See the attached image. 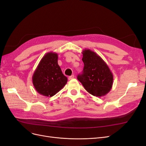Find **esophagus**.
I'll return each instance as SVG.
<instances>
[{"label":"esophagus","instance_id":"1","mask_svg":"<svg viewBox=\"0 0 146 146\" xmlns=\"http://www.w3.org/2000/svg\"><path fill=\"white\" fill-rule=\"evenodd\" d=\"M74 75H72V76H69V77H68V79H69V80H71V79H73V78H74Z\"/></svg>","mask_w":146,"mask_h":146}]
</instances>
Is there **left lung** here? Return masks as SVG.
I'll list each match as a JSON object with an SVG mask.
<instances>
[{
    "label": "left lung",
    "instance_id": "left-lung-1",
    "mask_svg": "<svg viewBox=\"0 0 146 146\" xmlns=\"http://www.w3.org/2000/svg\"><path fill=\"white\" fill-rule=\"evenodd\" d=\"M82 53L84 67L78 79L91 95L97 97L105 96L110 91L113 81L109 67L94 51L85 49Z\"/></svg>",
    "mask_w": 146,
    "mask_h": 146
}]
</instances>
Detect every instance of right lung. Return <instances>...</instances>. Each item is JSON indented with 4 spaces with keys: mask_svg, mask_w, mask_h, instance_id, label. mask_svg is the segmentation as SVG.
<instances>
[{
    "mask_svg": "<svg viewBox=\"0 0 146 146\" xmlns=\"http://www.w3.org/2000/svg\"><path fill=\"white\" fill-rule=\"evenodd\" d=\"M58 54L46 53L42 58L32 77L36 90L40 95L51 97L62 89L67 82L58 64Z\"/></svg>",
    "mask_w": 146,
    "mask_h": 146,
    "instance_id": "right-lung-1",
    "label": "right lung"
}]
</instances>
